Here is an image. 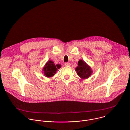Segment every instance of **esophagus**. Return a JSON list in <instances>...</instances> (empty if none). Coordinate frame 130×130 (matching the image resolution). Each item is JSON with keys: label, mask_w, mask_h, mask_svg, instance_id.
<instances>
[{"label": "esophagus", "mask_w": 130, "mask_h": 130, "mask_svg": "<svg viewBox=\"0 0 130 130\" xmlns=\"http://www.w3.org/2000/svg\"><path fill=\"white\" fill-rule=\"evenodd\" d=\"M65 65L66 66H69L70 65V64L69 63H65Z\"/></svg>", "instance_id": "esophagus-1"}]
</instances>
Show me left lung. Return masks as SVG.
Instances as JSON below:
<instances>
[{"mask_svg": "<svg viewBox=\"0 0 130 130\" xmlns=\"http://www.w3.org/2000/svg\"><path fill=\"white\" fill-rule=\"evenodd\" d=\"M77 75L82 79H86L90 77L93 73L91 67L84 61L80 60L78 62V66L75 68Z\"/></svg>", "mask_w": 130, "mask_h": 130, "instance_id": "left-lung-1", "label": "left lung"}]
</instances>
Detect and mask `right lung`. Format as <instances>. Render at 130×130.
Segmentation results:
<instances>
[{"label":"right lung","mask_w":130,"mask_h":130,"mask_svg":"<svg viewBox=\"0 0 130 130\" xmlns=\"http://www.w3.org/2000/svg\"><path fill=\"white\" fill-rule=\"evenodd\" d=\"M61 67L60 65H55L54 62L51 60L47 62L44 66L42 68V73L43 75L48 78L53 77L56 73L57 69H59Z\"/></svg>","instance_id":"1"}]
</instances>
